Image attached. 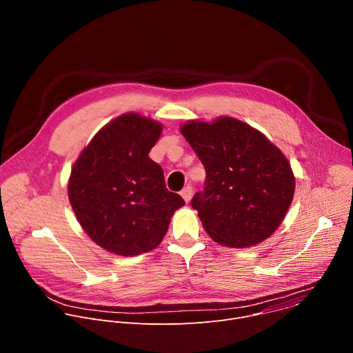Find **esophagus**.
Listing matches in <instances>:
<instances>
[{"label":"esophagus","mask_w":353,"mask_h":353,"mask_svg":"<svg viewBox=\"0 0 353 353\" xmlns=\"http://www.w3.org/2000/svg\"><path fill=\"white\" fill-rule=\"evenodd\" d=\"M180 194H181V196L184 198L185 203H190V199H191V196H192V187H190V185L184 187Z\"/></svg>","instance_id":"1"}]
</instances>
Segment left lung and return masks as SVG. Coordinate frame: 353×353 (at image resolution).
<instances>
[{
    "instance_id": "8db88e82",
    "label": "left lung",
    "mask_w": 353,
    "mask_h": 353,
    "mask_svg": "<svg viewBox=\"0 0 353 353\" xmlns=\"http://www.w3.org/2000/svg\"><path fill=\"white\" fill-rule=\"evenodd\" d=\"M180 131L205 168V188L191 201L205 232L232 248L268 239L294 194V176L281 149L229 116L211 123L190 120Z\"/></svg>"
}]
</instances>
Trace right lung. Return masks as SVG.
I'll return each mask as SVG.
<instances>
[{
  "instance_id": "add662e5",
  "label": "right lung",
  "mask_w": 353,
  "mask_h": 353,
  "mask_svg": "<svg viewBox=\"0 0 353 353\" xmlns=\"http://www.w3.org/2000/svg\"><path fill=\"white\" fill-rule=\"evenodd\" d=\"M161 134L159 121L124 113L94 134L71 169L72 211L86 234L113 254L132 257L158 247L184 205L148 155Z\"/></svg>"
}]
</instances>
